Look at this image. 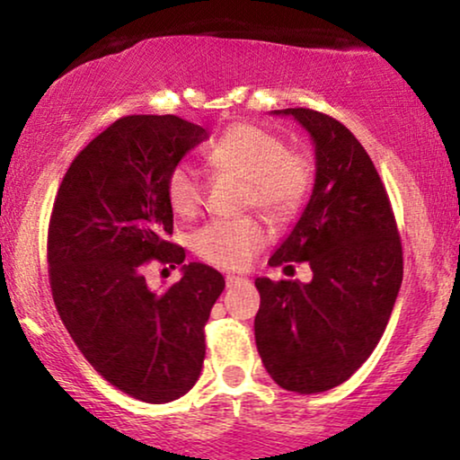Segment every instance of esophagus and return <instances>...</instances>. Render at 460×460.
<instances>
[{"instance_id":"obj_1","label":"esophagus","mask_w":460,"mask_h":460,"mask_svg":"<svg viewBox=\"0 0 460 460\" xmlns=\"http://www.w3.org/2000/svg\"><path fill=\"white\" fill-rule=\"evenodd\" d=\"M241 280H243L241 276H234V274L226 276V285H228V287H234V285H238V282H241Z\"/></svg>"}]
</instances>
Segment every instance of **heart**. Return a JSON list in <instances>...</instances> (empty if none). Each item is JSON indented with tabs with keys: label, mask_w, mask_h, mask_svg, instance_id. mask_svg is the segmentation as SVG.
<instances>
[{
	"label": "heart",
	"mask_w": 460,
	"mask_h": 460,
	"mask_svg": "<svg viewBox=\"0 0 460 460\" xmlns=\"http://www.w3.org/2000/svg\"><path fill=\"white\" fill-rule=\"evenodd\" d=\"M207 159L219 172L244 178V205H255L274 219L293 216L304 205L314 181L310 156L287 148L274 131L255 123H232L207 148ZM205 184L197 167L178 161L167 172L165 194L178 216L190 217L203 203ZM268 241V232L255 216L213 219L197 230L194 251L205 261L226 270H241Z\"/></svg>",
	"instance_id": "1"
}]
</instances>
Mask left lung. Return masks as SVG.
Returning a JSON list of instances; mask_svg holds the SVG:
<instances>
[{
    "label": "left lung",
    "mask_w": 460,
    "mask_h": 460,
    "mask_svg": "<svg viewBox=\"0 0 460 460\" xmlns=\"http://www.w3.org/2000/svg\"><path fill=\"white\" fill-rule=\"evenodd\" d=\"M291 115L316 146V181L299 222L270 266L307 261L314 279H257L255 343L282 389L318 394L367 362L392 316L404 260L387 190L356 136L324 112Z\"/></svg>",
    "instance_id": "obj_1"
}]
</instances>
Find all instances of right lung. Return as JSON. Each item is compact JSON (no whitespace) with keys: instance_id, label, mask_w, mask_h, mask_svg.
Here are the masks:
<instances>
[{"instance_id":"add662e5","label":"right lung","mask_w":460,"mask_h":460,"mask_svg":"<svg viewBox=\"0 0 460 460\" xmlns=\"http://www.w3.org/2000/svg\"><path fill=\"white\" fill-rule=\"evenodd\" d=\"M207 137L175 115H129L93 137L68 167L48 228V274L62 324L85 360L131 398L163 404L188 394L205 360V324L224 276L185 263L153 294L143 268L184 262L165 194L172 165Z\"/></svg>"}]
</instances>
